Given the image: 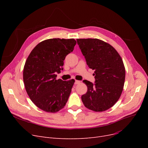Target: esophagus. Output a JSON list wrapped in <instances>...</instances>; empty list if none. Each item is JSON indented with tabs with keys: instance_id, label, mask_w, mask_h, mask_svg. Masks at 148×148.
<instances>
[{
	"instance_id": "esophagus-1",
	"label": "esophagus",
	"mask_w": 148,
	"mask_h": 148,
	"mask_svg": "<svg viewBox=\"0 0 148 148\" xmlns=\"http://www.w3.org/2000/svg\"><path fill=\"white\" fill-rule=\"evenodd\" d=\"M80 83V81H79V80H75V84H78Z\"/></svg>"
}]
</instances>
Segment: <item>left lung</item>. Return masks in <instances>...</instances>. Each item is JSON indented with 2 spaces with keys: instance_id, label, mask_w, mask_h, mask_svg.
<instances>
[{
  "instance_id": "8db88e82",
  "label": "left lung",
  "mask_w": 148,
  "mask_h": 148,
  "mask_svg": "<svg viewBox=\"0 0 148 148\" xmlns=\"http://www.w3.org/2000/svg\"><path fill=\"white\" fill-rule=\"evenodd\" d=\"M88 66L95 70V83L84 80L88 90L82 96L86 108L103 112L118 101L122 92L125 69L122 59L113 47L98 39H77Z\"/></svg>"
}]
</instances>
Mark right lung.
<instances>
[{"instance_id":"add662e5","label":"right lung","mask_w":148,"mask_h":148,"mask_svg":"<svg viewBox=\"0 0 148 148\" xmlns=\"http://www.w3.org/2000/svg\"><path fill=\"white\" fill-rule=\"evenodd\" d=\"M74 39L53 38L39 43L30 52L23 69V82L31 101L51 113L65 106L75 80L56 79L66 56L72 52Z\"/></svg>"}]
</instances>
